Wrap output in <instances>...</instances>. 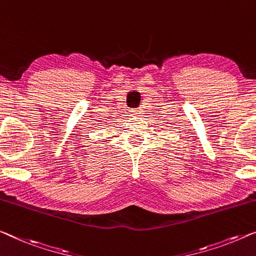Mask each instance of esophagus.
<instances>
[{
  "label": "esophagus",
  "mask_w": 256,
  "mask_h": 256,
  "mask_svg": "<svg viewBox=\"0 0 256 256\" xmlns=\"http://www.w3.org/2000/svg\"><path fill=\"white\" fill-rule=\"evenodd\" d=\"M132 112V116H142V114H143L144 110L143 108H135V110H130Z\"/></svg>",
  "instance_id": "esophagus-1"
}]
</instances>
